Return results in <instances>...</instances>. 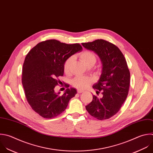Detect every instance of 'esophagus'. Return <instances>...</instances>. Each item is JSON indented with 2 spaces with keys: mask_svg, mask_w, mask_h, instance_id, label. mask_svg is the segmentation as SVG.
Here are the masks:
<instances>
[{
  "mask_svg": "<svg viewBox=\"0 0 153 153\" xmlns=\"http://www.w3.org/2000/svg\"><path fill=\"white\" fill-rule=\"evenodd\" d=\"M77 93H78V94H80V93H82V92H83V90H82V89H78V90L77 91Z\"/></svg>",
  "mask_w": 153,
  "mask_h": 153,
  "instance_id": "obj_1",
  "label": "esophagus"
}]
</instances>
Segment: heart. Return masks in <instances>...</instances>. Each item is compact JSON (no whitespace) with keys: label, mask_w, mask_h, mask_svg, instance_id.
I'll use <instances>...</instances> for the list:
<instances>
[{"label":"heart","mask_w":153,"mask_h":153,"mask_svg":"<svg viewBox=\"0 0 153 153\" xmlns=\"http://www.w3.org/2000/svg\"><path fill=\"white\" fill-rule=\"evenodd\" d=\"M79 56L81 61L84 62L87 66H93L96 61V55L91 51L85 50L79 54ZM73 56H70L67 58L64 63L63 70L66 74H68L71 71V67L73 61ZM93 81V79L89 77H76L71 81L72 85L77 89L86 88Z\"/></svg>","instance_id":"1"}]
</instances>
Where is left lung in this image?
I'll return each mask as SVG.
<instances>
[{
  "label": "left lung",
  "mask_w": 153,
  "mask_h": 153,
  "mask_svg": "<svg viewBox=\"0 0 153 153\" xmlns=\"http://www.w3.org/2000/svg\"><path fill=\"white\" fill-rule=\"evenodd\" d=\"M87 49L94 51L103 63V71L93 88L103 97L93 95L91 102L85 106L88 112L99 120L109 119L121 109L128 93L130 73L126 59L115 44L102 39L82 42Z\"/></svg>",
  "instance_id": "left-lung-1"
}]
</instances>
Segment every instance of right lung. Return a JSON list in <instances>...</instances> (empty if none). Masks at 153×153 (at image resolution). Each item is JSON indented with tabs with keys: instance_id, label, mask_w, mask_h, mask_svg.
Instances as JSON below:
<instances>
[{
	"instance_id": "right-lung-1",
	"label": "right lung",
	"mask_w": 153,
	"mask_h": 153,
	"mask_svg": "<svg viewBox=\"0 0 153 153\" xmlns=\"http://www.w3.org/2000/svg\"><path fill=\"white\" fill-rule=\"evenodd\" d=\"M82 50L79 43L67 44L56 39L38 43L27 54L23 65L22 84L31 108L44 118H53L67 108L77 91L68 88L63 95L55 92L59 76L64 75L63 65L71 55Z\"/></svg>"
}]
</instances>
